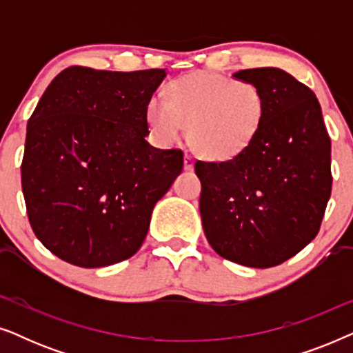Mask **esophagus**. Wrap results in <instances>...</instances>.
I'll list each match as a JSON object with an SVG mask.
<instances>
[{"instance_id": "esophagus-1", "label": "esophagus", "mask_w": 353, "mask_h": 353, "mask_svg": "<svg viewBox=\"0 0 353 353\" xmlns=\"http://www.w3.org/2000/svg\"><path fill=\"white\" fill-rule=\"evenodd\" d=\"M185 168L186 170H192V168H194V159H192L190 154L185 156Z\"/></svg>"}]
</instances>
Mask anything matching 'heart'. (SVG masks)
Masks as SVG:
<instances>
[{
	"label": "heart",
	"instance_id": "1",
	"mask_svg": "<svg viewBox=\"0 0 353 353\" xmlns=\"http://www.w3.org/2000/svg\"><path fill=\"white\" fill-rule=\"evenodd\" d=\"M267 99L249 80L216 72H194L172 80L167 99H149L148 127L161 144H172L188 127V139L201 156L223 162L248 149L262 128Z\"/></svg>",
	"mask_w": 353,
	"mask_h": 353
}]
</instances>
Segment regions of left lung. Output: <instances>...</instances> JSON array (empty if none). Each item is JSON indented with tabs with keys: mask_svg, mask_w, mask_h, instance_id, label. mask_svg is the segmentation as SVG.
<instances>
[{
	"mask_svg": "<svg viewBox=\"0 0 353 353\" xmlns=\"http://www.w3.org/2000/svg\"><path fill=\"white\" fill-rule=\"evenodd\" d=\"M262 88L267 115L238 157L194 165L205 238L252 268L286 262L320 231L331 196V139L313 91L274 67L233 74Z\"/></svg>",
	"mask_w": 353,
	"mask_h": 353,
	"instance_id": "1",
	"label": "left lung"
}]
</instances>
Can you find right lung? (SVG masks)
<instances>
[{"label": "right lung", "mask_w": 353, "mask_h": 353, "mask_svg": "<svg viewBox=\"0 0 353 353\" xmlns=\"http://www.w3.org/2000/svg\"><path fill=\"white\" fill-rule=\"evenodd\" d=\"M165 70L67 67L27 123L22 192L33 233L56 257L99 268L146 238L156 202L183 170L181 149H157L146 105Z\"/></svg>", "instance_id": "obj_1"}]
</instances>
